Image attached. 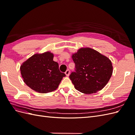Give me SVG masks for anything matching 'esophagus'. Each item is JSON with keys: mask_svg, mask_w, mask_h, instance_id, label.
<instances>
[{"mask_svg": "<svg viewBox=\"0 0 135 135\" xmlns=\"http://www.w3.org/2000/svg\"><path fill=\"white\" fill-rule=\"evenodd\" d=\"M65 74H66V76H69V75H70V70H67L66 71H65Z\"/></svg>", "mask_w": 135, "mask_h": 135, "instance_id": "1", "label": "esophagus"}]
</instances>
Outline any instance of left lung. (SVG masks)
I'll list each match as a JSON object with an SVG mask.
<instances>
[{
	"label": "left lung",
	"instance_id": "1",
	"mask_svg": "<svg viewBox=\"0 0 135 135\" xmlns=\"http://www.w3.org/2000/svg\"><path fill=\"white\" fill-rule=\"evenodd\" d=\"M75 71L69 76L76 90L85 94L101 90L111 78L112 63L107 57L90 48H81L72 55Z\"/></svg>",
	"mask_w": 135,
	"mask_h": 135
}]
</instances>
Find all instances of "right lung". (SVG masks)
Instances as JSON below:
<instances>
[{
  "label": "right lung",
  "instance_id": "right-lung-1",
  "mask_svg": "<svg viewBox=\"0 0 135 135\" xmlns=\"http://www.w3.org/2000/svg\"><path fill=\"white\" fill-rule=\"evenodd\" d=\"M53 59L54 54L46 52L34 55L21 65V74L27 86L41 93L51 92L58 88L66 75L60 71L58 63Z\"/></svg>",
  "mask_w": 135,
  "mask_h": 135
}]
</instances>
